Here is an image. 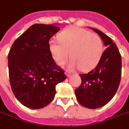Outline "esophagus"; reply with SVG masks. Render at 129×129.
Returning a JSON list of instances; mask_svg holds the SVG:
<instances>
[{
  "instance_id": "obj_1",
  "label": "esophagus",
  "mask_w": 129,
  "mask_h": 129,
  "mask_svg": "<svg viewBox=\"0 0 129 129\" xmlns=\"http://www.w3.org/2000/svg\"><path fill=\"white\" fill-rule=\"evenodd\" d=\"M65 74H66V75L68 77H69L70 76H71V73H70V72H68V71H67V70H66V71L65 72Z\"/></svg>"
}]
</instances>
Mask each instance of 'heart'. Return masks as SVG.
<instances>
[{
    "label": "heart",
    "instance_id": "heart-1",
    "mask_svg": "<svg viewBox=\"0 0 129 129\" xmlns=\"http://www.w3.org/2000/svg\"><path fill=\"white\" fill-rule=\"evenodd\" d=\"M58 42L50 41L49 48L54 61L59 66L70 57L68 68H79L81 71L92 70L98 64L103 54L102 41L97 34L86 29L71 26L57 34Z\"/></svg>",
    "mask_w": 129,
    "mask_h": 129
}]
</instances>
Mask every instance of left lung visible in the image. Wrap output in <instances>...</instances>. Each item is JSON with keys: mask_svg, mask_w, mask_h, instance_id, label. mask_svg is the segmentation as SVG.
I'll return each mask as SVG.
<instances>
[{"mask_svg": "<svg viewBox=\"0 0 129 129\" xmlns=\"http://www.w3.org/2000/svg\"><path fill=\"white\" fill-rule=\"evenodd\" d=\"M106 49L96 67L87 74H80L81 84L75 90L78 102L88 108L106 105L115 95L122 75V56L111 38L95 28Z\"/></svg>", "mask_w": 129, "mask_h": 129, "instance_id": "left-lung-1", "label": "left lung"}]
</instances>
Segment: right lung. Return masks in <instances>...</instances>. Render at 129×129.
<instances>
[{
    "label": "right lung",
    "instance_id": "1",
    "mask_svg": "<svg viewBox=\"0 0 129 129\" xmlns=\"http://www.w3.org/2000/svg\"><path fill=\"white\" fill-rule=\"evenodd\" d=\"M60 27L34 24L21 34L8 54L9 78L16 98L27 108L45 107L53 100L55 87L67 78L52 58L49 41Z\"/></svg>",
    "mask_w": 129,
    "mask_h": 129
}]
</instances>
